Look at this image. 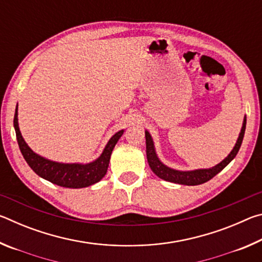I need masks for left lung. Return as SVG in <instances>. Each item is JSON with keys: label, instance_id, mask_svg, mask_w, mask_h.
Returning <instances> with one entry per match:
<instances>
[{"label": "left lung", "instance_id": "1", "mask_svg": "<svg viewBox=\"0 0 262 262\" xmlns=\"http://www.w3.org/2000/svg\"><path fill=\"white\" fill-rule=\"evenodd\" d=\"M245 128H246V118L244 119V123L242 127V132L239 134V137L237 140V143L232 149V151L230 152L229 156L222 161L220 164H217L216 166L211 168H207V170H196V171H176L172 168L167 167L159 162V159L156 156L154 148V142L151 136L148 132H145V145H147V159L149 163V166L151 167V170L155 174L159 177L161 179H164L170 183L174 184H181V185H187V186H195V185H201L206 181L210 180L211 178L221 172L223 168L228 165V164L236 157L239 149H241L242 142L244 139V134H245Z\"/></svg>", "mask_w": 262, "mask_h": 262}]
</instances>
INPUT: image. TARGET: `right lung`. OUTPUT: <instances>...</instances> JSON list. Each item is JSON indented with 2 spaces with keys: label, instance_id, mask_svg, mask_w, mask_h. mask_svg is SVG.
<instances>
[{
  "label": "right lung",
  "instance_id": "1",
  "mask_svg": "<svg viewBox=\"0 0 262 262\" xmlns=\"http://www.w3.org/2000/svg\"><path fill=\"white\" fill-rule=\"evenodd\" d=\"M14 126L20 152L23 155L26 163L29 164V166L41 178L51 181V183L57 186H61V187L68 188L88 187V186L98 183L106 174L112 150L117 144L118 140L123 134V130L114 134L105 147L101 156L94 163L85 164V165H82V164H60L38 156L25 143L19 132L17 107L14 117Z\"/></svg>",
  "mask_w": 262,
  "mask_h": 262
}]
</instances>
